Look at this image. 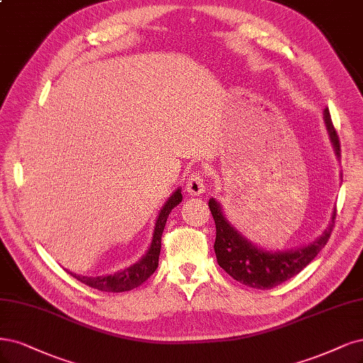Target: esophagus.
I'll use <instances>...</instances> for the list:
<instances>
[{"mask_svg":"<svg viewBox=\"0 0 363 363\" xmlns=\"http://www.w3.org/2000/svg\"><path fill=\"white\" fill-rule=\"evenodd\" d=\"M204 172L201 171H195L192 174H189L186 179V187L184 189L189 192L192 196H196L199 194L204 192Z\"/></svg>","mask_w":363,"mask_h":363,"instance_id":"34e87169","label":"esophagus"}]
</instances>
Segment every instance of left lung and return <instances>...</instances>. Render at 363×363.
<instances>
[{
  "mask_svg": "<svg viewBox=\"0 0 363 363\" xmlns=\"http://www.w3.org/2000/svg\"><path fill=\"white\" fill-rule=\"evenodd\" d=\"M324 123L330 136L332 145L335 148V155L341 157L340 138L332 124L330 112L326 108L323 112ZM208 207L211 216L216 223V240H215V254L218 258V264L227 272L230 277L239 281L243 285L252 286L258 290L273 289L303 270L309 262L314 259L324 245L328 243L332 230L335 227V213L329 227L324 233L317 237L309 245L286 249V251H266L249 242L237 231L233 225L227 220L222 213V207L215 198L208 199Z\"/></svg>",
  "mask_w": 363,
  "mask_h": 363,
  "instance_id": "left-lung-1",
  "label": "left lung"
}]
</instances>
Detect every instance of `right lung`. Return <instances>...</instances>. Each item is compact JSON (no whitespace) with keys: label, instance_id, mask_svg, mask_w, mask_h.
I'll list each match as a JSON object with an SVG mask.
<instances>
[{"label":"right lung","instance_id":"1","mask_svg":"<svg viewBox=\"0 0 363 363\" xmlns=\"http://www.w3.org/2000/svg\"><path fill=\"white\" fill-rule=\"evenodd\" d=\"M182 191L180 187L174 192L168 201L165 203V206L160 208V213L156 219L155 223V231H153V239L152 243H150L148 251L145 252V255H143V258L135 262L133 266L124 269V270H118L112 274H106V277H81V274L72 273L69 272L73 278H77L79 282L91 286V289H96L99 291H108V293H123V291H129L140 286L143 282H145L152 274L155 273V270L157 269L159 264V254H160V242H162V233H164L167 219L171 213V210L179 206V203H182Z\"/></svg>","mask_w":363,"mask_h":363}]
</instances>
